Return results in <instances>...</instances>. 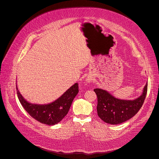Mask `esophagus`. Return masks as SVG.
Wrapping results in <instances>:
<instances>
[{
	"label": "esophagus",
	"mask_w": 159,
	"mask_h": 159,
	"mask_svg": "<svg viewBox=\"0 0 159 159\" xmlns=\"http://www.w3.org/2000/svg\"><path fill=\"white\" fill-rule=\"evenodd\" d=\"M86 81L88 83H91L92 81H93V78H92L91 76H88L86 79Z\"/></svg>",
	"instance_id": "1"
}]
</instances>
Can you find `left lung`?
Returning a JSON list of instances; mask_svg holds the SVG:
<instances>
[{
    "label": "left lung",
    "mask_w": 159,
    "mask_h": 159,
    "mask_svg": "<svg viewBox=\"0 0 159 159\" xmlns=\"http://www.w3.org/2000/svg\"><path fill=\"white\" fill-rule=\"evenodd\" d=\"M148 82L142 95L135 99H120L114 97L102 89H95L98 97V115L105 123L118 125L135 116L141 108L147 93Z\"/></svg>",
    "instance_id": "8db88e82"
}]
</instances>
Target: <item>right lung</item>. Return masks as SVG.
<instances>
[{
  "label": "right lung",
  "instance_id": "1",
  "mask_svg": "<svg viewBox=\"0 0 159 159\" xmlns=\"http://www.w3.org/2000/svg\"><path fill=\"white\" fill-rule=\"evenodd\" d=\"M16 88L18 99L26 112L40 123L49 125H56L64 119L69 111L74 98L79 93V84L76 83L54 102L47 104H37L25 100L17 85Z\"/></svg>",
  "mask_w": 159,
  "mask_h": 159
}]
</instances>
